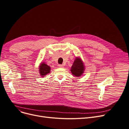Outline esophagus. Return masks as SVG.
<instances>
[{
    "mask_svg": "<svg viewBox=\"0 0 129 129\" xmlns=\"http://www.w3.org/2000/svg\"><path fill=\"white\" fill-rule=\"evenodd\" d=\"M58 67H59V68H63V65H61V64H59V65H58Z\"/></svg>",
    "mask_w": 129,
    "mask_h": 129,
    "instance_id": "obj_1",
    "label": "esophagus"
}]
</instances>
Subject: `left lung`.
Here are the masks:
<instances>
[{"instance_id":"8db88e82","label":"left lung","mask_w":129,"mask_h":129,"mask_svg":"<svg viewBox=\"0 0 129 129\" xmlns=\"http://www.w3.org/2000/svg\"><path fill=\"white\" fill-rule=\"evenodd\" d=\"M72 73L75 76H80L84 73V66L80 58H76L71 68Z\"/></svg>"}]
</instances>
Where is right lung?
Masks as SVG:
<instances>
[{"instance_id": "obj_1", "label": "right lung", "mask_w": 129, "mask_h": 129, "mask_svg": "<svg viewBox=\"0 0 129 129\" xmlns=\"http://www.w3.org/2000/svg\"><path fill=\"white\" fill-rule=\"evenodd\" d=\"M50 67L45 63L41 64L40 66V73L41 76L44 77L50 72Z\"/></svg>"}]
</instances>
